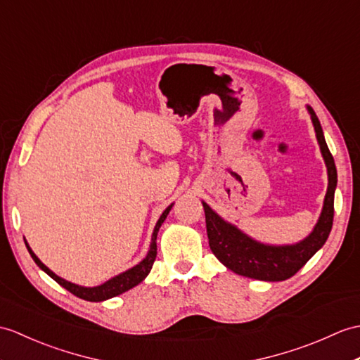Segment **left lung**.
I'll return each instance as SVG.
<instances>
[{"label":"left lung","instance_id":"8db88e82","mask_svg":"<svg viewBox=\"0 0 360 360\" xmlns=\"http://www.w3.org/2000/svg\"><path fill=\"white\" fill-rule=\"evenodd\" d=\"M307 108L311 116L316 138L317 142H319L325 165H327L328 188L323 199L319 221H317L313 231L304 240L293 245L262 244V242H257L247 236L245 233H242L236 225L224 221L218 213L212 210L210 205L202 200L210 250L227 269L240 276H245V278L269 282L285 281L291 278L310 261L317 250L322 248L331 231L338 172L327 142H325L321 122L317 120L313 108Z\"/></svg>","mask_w":360,"mask_h":360}]
</instances>
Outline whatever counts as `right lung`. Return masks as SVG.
<instances>
[{
    "label": "right lung",
    "instance_id": "add662e5",
    "mask_svg": "<svg viewBox=\"0 0 360 360\" xmlns=\"http://www.w3.org/2000/svg\"><path fill=\"white\" fill-rule=\"evenodd\" d=\"M172 207H173V204L167 207L164 213L161 214V218L158 219V222L155 225V230H153V235H152V242H150V250H148L147 256L142 259L139 264H136L135 266L129 269L127 271L115 276V278L108 279L107 282L101 283V285H98V287H81V285H77V283H72L69 281L60 278V276H56L52 270L47 269V266L39 261L35 253L32 252V248L29 247L26 239H24V242H26V247L29 250L32 259L35 261V264L39 266L41 270L46 271L50 276V278L60 283L61 287H64L65 290H69L70 293L75 295L77 297L89 300V302H103V300H107L110 297H115V296L125 293V291H129L130 288L136 287L138 283H141L142 281L147 278V274L150 273V270H152L153 262L156 259V236H158V231H160V227L162 225V222L165 221L167 214L170 213Z\"/></svg>",
    "mask_w": 360,
    "mask_h": 360
}]
</instances>
